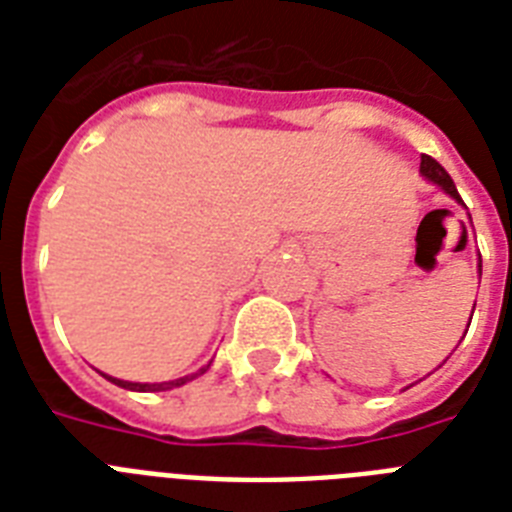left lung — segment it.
I'll return each mask as SVG.
<instances>
[{"label": "left lung", "mask_w": 512, "mask_h": 512, "mask_svg": "<svg viewBox=\"0 0 512 512\" xmlns=\"http://www.w3.org/2000/svg\"><path fill=\"white\" fill-rule=\"evenodd\" d=\"M420 172H422V177H425V180L436 183L441 191L449 193L454 201H460V204H462L460 193H457V185H454V180L449 177V172H446L444 167L436 162V159H430V156H422ZM462 228H465V223H462ZM465 236H468V228H465ZM478 273H481V265H478ZM470 319H473V313H470ZM468 327H470V324H468Z\"/></svg>", "instance_id": "1"}]
</instances>
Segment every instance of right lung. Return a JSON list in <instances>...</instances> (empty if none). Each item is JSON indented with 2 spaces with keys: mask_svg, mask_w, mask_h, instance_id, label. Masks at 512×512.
Wrapping results in <instances>:
<instances>
[{
  "mask_svg": "<svg viewBox=\"0 0 512 512\" xmlns=\"http://www.w3.org/2000/svg\"><path fill=\"white\" fill-rule=\"evenodd\" d=\"M209 364H212V361H209ZM209 364L201 366L196 374H185V377H180V380H170V382H127V380H116V377H108V374H103V377H108V380L114 382V385H119V388L138 390V393H159V390H172V388H180V385H185V382H191L193 377H199V374L207 372Z\"/></svg>",
  "mask_w": 512,
  "mask_h": 512,
  "instance_id": "obj_1",
  "label": "right lung"
}]
</instances>
